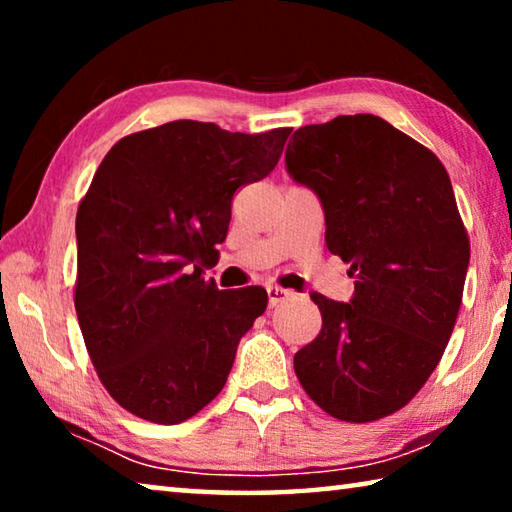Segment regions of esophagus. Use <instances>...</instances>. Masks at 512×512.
I'll use <instances>...</instances> for the list:
<instances>
[{"mask_svg":"<svg viewBox=\"0 0 512 512\" xmlns=\"http://www.w3.org/2000/svg\"><path fill=\"white\" fill-rule=\"evenodd\" d=\"M266 293H268V305H271V307L282 305L284 300L291 298V291L282 289V287H268V289H266Z\"/></svg>","mask_w":512,"mask_h":512,"instance_id":"34e87169","label":"esophagus"}]
</instances>
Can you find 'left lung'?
<instances>
[{
  "instance_id": "left-lung-1",
  "label": "left lung",
  "mask_w": 512,
  "mask_h": 512,
  "mask_svg": "<svg viewBox=\"0 0 512 512\" xmlns=\"http://www.w3.org/2000/svg\"><path fill=\"white\" fill-rule=\"evenodd\" d=\"M325 214V244L350 264V302L311 293L323 329L293 357L302 388L345 422L402 409L452 336L470 241L440 160L375 115L302 126L284 153Z\"/></svg>"
}]
</instances>
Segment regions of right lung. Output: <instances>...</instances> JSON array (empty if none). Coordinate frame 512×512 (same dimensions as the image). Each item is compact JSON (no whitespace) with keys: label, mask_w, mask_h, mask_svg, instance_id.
<instances>
[{"label":"right lung","mask_w":512,"mask_h":512,"mask_svg":"<svg viewBox=\"0 0 512 512\" xmlns=\"http://www.w3.org/2000/svg\"><path fill=\"white\" fill-rule=\"evenodd\" d=\"M291 128L246 135L178 119L108 151L76 214V316L101 384L137 418L178 424L228 381L262 287L219 291L216 255L241 185L275 169Z\"/></svg>","instance_id":"right-lung-1"}]
</instances>
